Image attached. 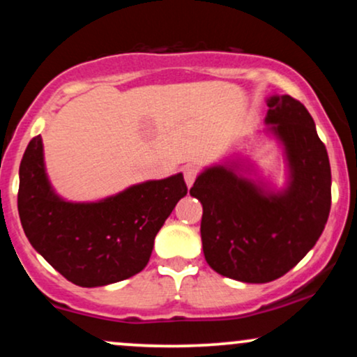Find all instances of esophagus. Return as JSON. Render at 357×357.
Instances as JSON below:
<instances>
[{
	"label": "esophagus",
	"instance_id": "1",
	"mask_svg": "<svg viewBox=\"0 0 357 357\" xmlns=\"http://www.w3.org/2000/svg\"><path fill=\"white\" fill-rule=\"evenodd\" d=\"M183 174H184V181H186V186L191 188L192 183H195L196 176H198V167H196V166H186L183 169Z\"/></svg>",
	"mask_w": 357,
	"mask_h": 357
}]
</instances>
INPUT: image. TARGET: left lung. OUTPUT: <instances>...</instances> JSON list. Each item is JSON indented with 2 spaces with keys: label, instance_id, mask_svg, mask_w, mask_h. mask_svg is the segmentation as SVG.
I'll use <instances>...</instances> for the list:
<instances>
[{
  "label": "left lung",
  "instance_id": "left-lung-1",
  "mask_svg": "<svg viewBox=\"0 0 357 357\" xmlns=\"http://www.w3.org/2000/svg\"><path fill=\"white\" fill-rule=\"evenodd\" d=\"M265 122L285 147L289 186L270 192L218 165L196 178L190 195L203 204L202 241L220 275L265 284L285 275L307 255L331 211V165L314 119L290 96L267 99Z\"/></svg>",
  "mask_w": 357,
  "mask_h": 357
}]
</instances>
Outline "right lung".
Here are the masks:
<instances>
[{
    "label": "right lung",
    "instance_id": "obj_1",
    "mask_svg": "<svg viewBox=\"0 0 357 357\" xmlns=\"http://www.w3.org/2000/svg\"><path fill=\"white\" fill-rule=\"evenodd\" d=\"M186 192L179 173L97 203L65 202L48 183L36 136L20 165L18 213L31 247L56 272L75 285L100 287L146 267L155 235Z\"/></svg>",
    "mask_w": 357,
    "mask_h": 357
}]
</instances>
